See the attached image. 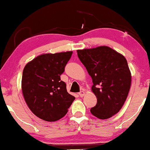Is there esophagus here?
I'll return each mask as SVG.
<instances>
[{"label":"esophagus","mask_w":150,"mask_h":150,"mask_svg":"<svg viewBox=\"0 0 150 150\" xmlns=\"http://www.w3.org/2000/svg\"><path fill=\"white\" fill-rule=\"evenodd\" d=\"M85 93H85L84 91H81L79 93V96H80V97H83V96H84Z\"/></svg>","instance_id":"obj_1"}]
</instances>
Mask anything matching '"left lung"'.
Instances as JSON below:
<instances>
[{"label": "left lung", "instance_id": "left-lung-1", "mask_svg": "<svg viewBox=\"0 0 150 150\" xmlns=\"http://www.w3.org/2000/svg\"><path fill=\"white\" fill-rule=\"evenodd\" d=\"M77 55L92 78L97 104L91 113L107 119L120 111L129 91L132 75L125 57L110 47L77 50Z\"/></svg>", "mask_w": 150, "mask_h": 150}]
</instances>
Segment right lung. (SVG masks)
Returning <instances> with one entry per match:
<instances>
[{
  "mask_svg": "<svg viewBox=\"0 0 150 150\" xmlns=\"http://www.w3.org/2000/svg\"><path fill=\"white\" fill-rule=\"evenodd\" d=\"M72 54V51L42 54L24 67L21 88L25 101L32 112L43 120L61 119L75 100L60 78Z\"/></svg>",
  "mask_w": 150,
  "mask_h": 150,
  "instance_id": "add662e5",
  "label": "right lung"
}]
</instances>
